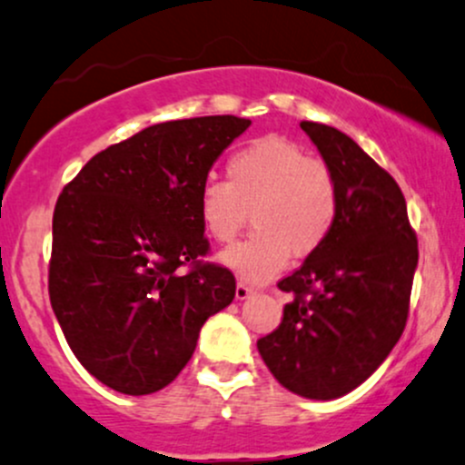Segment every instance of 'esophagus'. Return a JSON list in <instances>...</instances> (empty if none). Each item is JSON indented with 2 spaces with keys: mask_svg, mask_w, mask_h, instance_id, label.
Instances as JSON below:
<instances>
[{
  "mask_svg": "<svg viewBox=\"0 0 465 465\" xmlns=\"http://www.w3.org/2000/svg\"><path fill=\"white\" fill-rule=\"evenodd\" d=\"M252 294V288L246 283V281H237V288H234V296H237L239 301L248 299V296Z\"/></svg>",
  "mask_w": 465,
  "mask_h": 465,
  "instance_id": "esophagus-1",
  "label": "esophagus"
}]
</instances>
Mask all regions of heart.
<instances>
[{
  "instance_id": "1",
  "label": "heart",
  "mask_w": 465,
  "mask_h": 465,
  "mask_svg": "<svg viewBox=\"0 0 465 465\" xmlns=\"http://www.w3.org/2000/svg\"><path fill=\"white\" fill-rule=\"evenodd\" d=\"M252 208L254 231L222 254L243 279H272L290 254L310 257L336 226L341 197L336 177L305 149L281 135H265L237 149L226 180H206L197 195L202 226L217 243H231Z\"/></svg>"
}]
</instances>
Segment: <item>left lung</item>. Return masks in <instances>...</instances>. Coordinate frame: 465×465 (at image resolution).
I'll return each mask as SVG.
<instances>
[{"mask_svg":"<svg viewBox=\"0 0 465 465\" xmlns=\"http://www.w3.org/2000/svg\"><path fill=\"white\" fill-rule=\"evenodd\" d=\"M336 177V226L299 270L281 279L292 294L279 327L257 347L292 393L333 400L371 375L406 327L417 237L398 182L330 124L302 120Z\"/></svg>","mask_w":465,"mask_h":465,"instance_id":"obj_1","label":"left lung"}]
</instances>
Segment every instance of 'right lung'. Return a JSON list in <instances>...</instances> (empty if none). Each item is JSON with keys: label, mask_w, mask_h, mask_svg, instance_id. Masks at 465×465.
<instances>
[{"label": "right lung", "mask_w": 465, "mask_h": 465, "mask_svg": "<svg viewBox=\"0 0 465 465\" xmlns=\"http://www.w3.org/2000/svg\"><path fill=\"white\" fill-rule=\"evenodd\" d=\"M248 118L151 124L67 182L52 215L48 292L78 362L109 389L147 395L186 367L202 325L234 299L197 195ZM186 267V271H182Z\"/></svg>", "instance_id": "obj_1"}]
</instances>
